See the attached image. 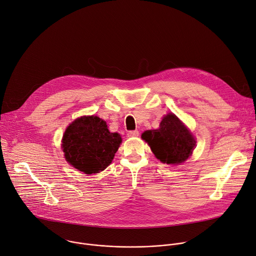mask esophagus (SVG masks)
<instances>
[{
    "label": "esophagus",
    "instance_id": "34e87169",
    "mask_svg": "<svg viewBox=\"0 0 256 256\" xmlns=\"http://www.w3.org/2000/svg\"><path fill=\"white\" fill-rule=\"evenodd\" d=\"M128 136H138V130H130L128 132Z\"/></svg>",
    "mask_w": 256,
    "mask_h": 256
}]
</instances>
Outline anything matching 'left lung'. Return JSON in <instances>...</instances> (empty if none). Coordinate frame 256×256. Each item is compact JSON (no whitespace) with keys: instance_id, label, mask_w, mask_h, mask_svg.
I'll return each mask as SVG.
<instances>
[{"instance_id":"obj_1","label":"left lung","mask_w":256,"mask_h":256,"mask_svg":"<svg viewBox=\"0 0 256 256\" xmlns=\"http://www.w3.org/2000/svg\"><path fill=\"white\" fill-rule=\"evenodd\" d=\"M142 138L150 144L156 158L168 164L185 162L196 144L193 136L173 114L162 118L158 130L144 132Z\"/></svg>"}]
</instances>
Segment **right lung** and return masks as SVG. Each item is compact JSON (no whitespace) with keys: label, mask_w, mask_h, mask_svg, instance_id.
<instances>
[{"label":"right lung","mask_w":256,"mask_h":256,"mask_svg":"<svg viewBox=\"0 0 256 256\" xmlns=\"http://www.w3.org/2000/svg\"><path fill=\"white\" fill-rule=\"evenodd\" d=\"M62 146L66 160L85 174L100 173L112 162L122 138L110 132L104 120L98 116H83L65 130Z\"/></svg>","instance_id":"1"}]
</instances>
